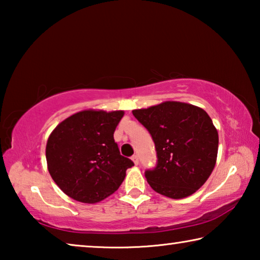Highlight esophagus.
<instances>
[{
  "label": "esophagus",
  "mask_w": 260,
  "mask_h": 260,
  "mask_svg": "<svg viewBox=\"0 0 260 260\" xmlns=\"http://www.w3.org/2000/svg\"><path fill=\"white\" fill-rule=\"evenodd\" d=\"M132 160L134 161L135 165H138L139 164V156L138 155H134L133 157H132Z\"/></svg>",
  "instance_id": "34e87169"
}]
</instances>
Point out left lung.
I'll return each mask as SVG.
<instances>
[{"instance_id": "obj_1", "label": "left lung", "mask_w": 260, "mask_h": 260, "mask_svg": "<svg viewBox=\"0 0 260 260\" xmlns=\"http://www.w3.org/2000/svg\"><path fill=\"white\" fill-rule=\"evenodd\" d=\"M133 114L155 142L157 166L146 172L153 190L173 200L199 190L212 173L218 155V131L209 114L177 101L133 110Z\"/></svg>"}]
</instances>
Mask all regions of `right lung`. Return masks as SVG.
Here are the masks:
<instances>
[{
	"instance_id": "1",
	"label": "right lung",
	"mask_w": 260,
	"mask_h": 260,
	"mask_svg": "<svg viewBox=\"0 0 260 260\" xmlns=\"http://www.w3.org/2000/svg\"><path fill=\"white\" fill-rule=\"evenodd\" d=\"M125 112L83 110L68 117L47 141L48 171L60 190L86 204L103 201L120 187L134 162L120 155L113 133Z\"/></svg>"
}]
</instances>
